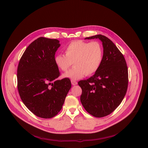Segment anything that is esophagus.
<instances>
[{"instance_id": "34e87169", "label": "esophagus", "mask_w": 148, "mask_h": 148, "mask_svg": "<svg viewBox=\"0 0 148 148\" xmlns=\"http://www.w3.org/2000/svg\"><path fill=\"white\" fill-rule=\"evenodd\" d=\"M71 83H72L73 85H77V82L76 81H74V80H71Z\"/></svg>"}]
</instances>
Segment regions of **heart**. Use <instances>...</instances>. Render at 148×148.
<instances>
[{
	"instance_id": "heart-1",
	"label": "heart",
	"mask_w": 148,
	"mask_h": 148,
	"mask_svg": "<svg viewBox=\"0 0 148 148\" xmlns=\"http://www.w3.org/2000/svg\"><path fill=\"white\" fill-rule=\"evenodd\" d=\"M65 54L56 55L54 63L57 68L65 72L73 62L74 67L63 74L64 77L72 80L94 74L100 67L103 59V49L97 41L72 42L65 48Z\"/></svg>"
}]
</instances>
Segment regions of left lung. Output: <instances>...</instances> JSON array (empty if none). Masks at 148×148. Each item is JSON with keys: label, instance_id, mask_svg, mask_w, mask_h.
<instances>
[{"label": "left lung", "instance_id": "left-lung-1", "mask_svg": "<svg viewBox=\"0 0 148 148\" xmlns=\"http://www.w3.org/2000/svg\"><path fill=\"white\" fill-rule=\"evenodd\" d=\"M92 38L102 42L103 62L92 77L78 84L82 89L83 106L89 114L100 118L112 113L124 99L128 85V70L123 55L110 38L99 34L85 39Z\"/></svg>", "mask_w": 148, "mask_h": 148}]
</instances>
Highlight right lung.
<instances>
[{
	"mask_svg": "<svg viewBox=\"0 0 148 148\" xmlns=\"http://www.w3.org/2000/svg\"><path fill=\"white\" fill-rule=\"evenodd\" d=\"M59 41L39 37L25 51L17 68V89L24 105L36 116L53 118L62 110L71 83L57 80L60 75L54 63Z\"/></svg>",
	"mask_w": 148,
	"mask_h": 148,
	"instance_id": "right-lung-1",
	"label": "right lung"
}]
</instances>
